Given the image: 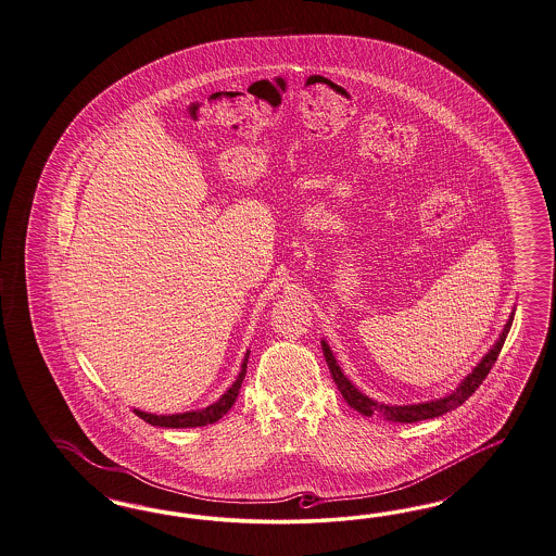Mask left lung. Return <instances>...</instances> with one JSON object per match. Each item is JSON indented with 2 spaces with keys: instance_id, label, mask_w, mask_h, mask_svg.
<instances>
[{
  "instance_id": "8db88e82",
  "label": "left lung",
  "mask_w": 556,
  "mask_h": 556,
  "mask_svg": "<svg viewBox=\"0 0 556 556\" xmlns=\"http://www.w3.org/2000/svg\"><path fill=\"white\" fill-rule=\"evenodd\" d=\"M513 314L515 312H511L503 333L498 334V339L490 348L489 354L480 359V364L471 370V375H467L462 380V384L451 395L441 397V400L426 401V403H414V405H387V403H378V401L366 397L362 391H357L356 387L352 384V380L341 372V368H339V364L334 359L331 348L327 345V341H320V345H323V354H325L327 366L331 370L334 384H337V389L341 391L343 400L348 401L350 407H354L362 416H368V418L370 416H378V418H384L389 422H420V420H430V418L443 416L446 412H451V409L459 407L462 403H466V400H469L476 393V389L482 384V380L489 377L490 368L494 366L496 357H498L501 350H503V343L507 339V333L511 331Z\"/></svg>"
}]
</instances>
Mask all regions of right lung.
<instances>
[{"mask_svg": "<svg viewBox=\"0 0 556 556\" xmlns=\"http://www.w3.org/2000/svg\"><path fill=\"white\" fill-rule=\"evenodd\" d=\"M248 356H250V352L245 354L242 370L236 378V382L225 391L222 400L215 401L213 405H208L204 409H197V412H184V414H172V416H156V414L140 412V409H134V414L138 418H142L144 422L151 424V426H161V428H197V426H206V424H215L217 420H222L223 416L231 409V405L236 403V397L240 393V387H242V380L245 377Z\"/></svg>", "mask_w": 556, "mask_h": 556, "instance_id": "add662e5", "label": "right lung"}]
</instances>
